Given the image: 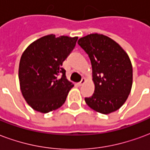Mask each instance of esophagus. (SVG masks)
<instances>
[{
    "label": "esophagus",
    "instance_id": "esophagus-1",
    "mask_svg": "<svg viewBox=\"0 0 150 150\" xmlns=\"http://www.w3.org/2000/svg\"><path fill=\"white\" fill-rule=\"evenodd\" d=\"M86 78H82V80H81V81H80V82L78 83V86H82L84 83H86Z\"/></svg>",
    "mask_w": 150,
    "mask_h": 150
}]
</instances>
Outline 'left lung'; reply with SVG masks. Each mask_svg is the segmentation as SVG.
Segmentation results:
<instances>
[{
	"label": "left lung",
	"instance_id": "1",
	"mask_svg": "<svg viewBox=\"0 0 150 150\" xmlns=\"http://www.w3.org/2000/svg\"><path fill=\"white\" fill-rule=\"evenodd\" d=\"M77 43L92 64L94 93L86 98L91 109L103 114L119 110L127 100L133 84V67L128 54L107 36L92 33Z\"/></svg>",
	"mask_w": 150,
	"mask_h": 150
}]
</instances>
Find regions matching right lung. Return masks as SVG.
<instances>
[{
	"label": "right lung",
	"instance_id": "1",
	"mask_svg": "<svg viewBox=\"0 0 150 150\" xmlns=\"http://www.w3.org/2000/svg\"><path fill=\"white\" fill-rule=\"evenodd\" d=\"M77 38L47 35L30 44L22 53L19 64L21 91L36 111L46 113L64 103L74 84L66 78L62 63L74 49Z\"/></svg>",
	"mask_w": 150,
	"mask_h": 150
}]
</instances>
